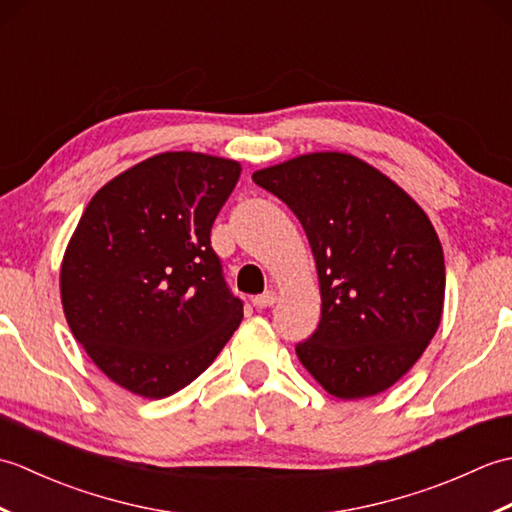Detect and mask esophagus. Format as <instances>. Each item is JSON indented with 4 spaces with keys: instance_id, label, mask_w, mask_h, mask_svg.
<instances>
[{
    "instance_id": "34e87169",
    "label": "esophagus",
    "mask_w": 512,
    "mask_h": 512,
    "mask_svg": "<svg viewBox=\"0 0 512 512\" xmlns=\"http://www.w3.org/2000/svg\"><path fill=\"white\" fill-rule=\"evenodd\" d=\"M275 303H277V292L275 290H266L264 295H257L253 299L255 308H270V306H275Z\"/></svg>"
}]
</instances>
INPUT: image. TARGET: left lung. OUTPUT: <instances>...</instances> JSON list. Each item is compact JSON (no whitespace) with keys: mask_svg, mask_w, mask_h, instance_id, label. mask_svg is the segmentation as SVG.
Segmentation results:
<instances>
[{"mask_svg":"<svg viewBox=\"0 0 512 512\" xmlns=\"http://www.w3.org/2000/svg\"><path fill=\"white\" fill-rule=\"evenodd\" d=\"M299 217L317 262L321 321L297 345L301 365L343 400L405 376L436 334L444 255L418 202L365 160L303 154L253 173Z\"/></svg>","mask_w":512,"mask_h":512,"instance_id":"obj_1","label":"left lung"}]
</instances>
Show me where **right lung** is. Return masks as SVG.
Listing matches in <instances>:
<instances>
[{
	"label": "right lung",
	"instance_id": "obj_1",
	"mask_svg": "<svg viewBox=\"0 0 512 512\" xmlns=\"http://www.w3.org/2000/svg\"><path fill=\"white\" fill-rule=\"evenodd\" d=\"M242 167L165 151L96 191L65 248L61 303L74 339L116 385L143 398L187 387L242 323L211 226Z\"/></svg>",
	"mask_w": 512,
	"mask_h": 512
}]
</instances>
